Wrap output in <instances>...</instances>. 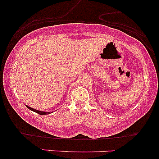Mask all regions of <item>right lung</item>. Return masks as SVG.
<instances>
[{
    "instance_id": "right-lung-1",
    "label": "right lung",
    "mask_w": 159,
    "mask_h": 159,
    "mask_svg": "<svg viewBox=\"0 0 159 159\" xmlns=\"http://www.w3.org/2000/svg\"><path fill=\"white\" fill-rule=\"evenodd\" d=\"M26 107L29 108L30 111H34V112H36V113L39 114V115H48V114H50V112H44V111H38V110H36V109H34V108L32 107H30L29 106H27V105H26Z\"/></svg>"
}]
</instances>
